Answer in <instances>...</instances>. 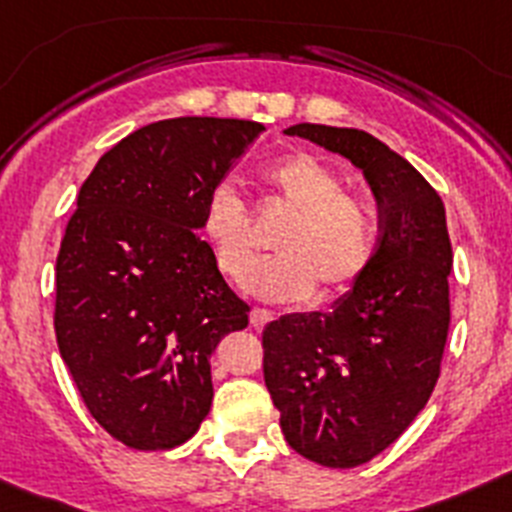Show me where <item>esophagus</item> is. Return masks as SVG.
I'll use <instances>...</instances> for the list:
<instances>
[{"instance_id": "34e87169", "label": "esophagus", "mask_w": 512, "mask_h": 512, "mask_svg": "<svg viewBox=\"0 0 512 512\" xmlns=\"http://www.w3.org/2000/svg\"><path fill=\"white\" fill-rule=\"evenodd\" d=\"M271 320H274V312L271 310H264V307H253L251 310V325L256 330H261L266 323H271Z\"/></svg>"}]
</instances>
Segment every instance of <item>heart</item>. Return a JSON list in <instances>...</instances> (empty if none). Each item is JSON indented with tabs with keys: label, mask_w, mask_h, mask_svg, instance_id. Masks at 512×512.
I'll list each match as a JSON object with an SVG mask.
<instances>
[{
	"label": "heart",
	"mask_w": 512,
	"mask_h": 512,
	"mask_svg": "<svg viewBox=\"0 0 512 512\" xmlns=\"http://www.w3.org/2000/svg\"><path fill=\"white\" fill-rule=\"evenodd\" d=\"M271 205L289 212L274 238L277 256L246 274L253 259L251 212L238 189L220 182L202 202L200 230L217 271L269 302H302L315 292L346 295L364 279L377 253L372 210L346 192L341 176L312 153H289L261 169Z\"/></svg>",
	"instance_id": "b5f03b06"
}]
</instances>
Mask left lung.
<instances>
[{"label": "left lung", "mask_w": 512, "mask_h": 512, "mask_svg": "<svg viewBox=\"0 0 512 512\" xmlns=\"http://www.w3.org/2000/svg\"><path fill=\"white\" fill-rule=\"evenodd\" d=\"M364 171L379 207L377 253L330 312L266 325L264 382L287 443L351 469L382 454L425 408L449 336L446 210L418 169L364 130L300 122L284 130Z\"/></svg>", "instance_id": "left-lung-1"}]
</instances>
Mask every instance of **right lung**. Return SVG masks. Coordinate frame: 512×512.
<instances>
[{
	"instance_id": "add662e5",
	"label": "right lung",
	"mask_w": 512,
	"mask_h": 512,
	"mask_svg": "<svg viewBox=\"0 0 512 512\" xmlns=\"http://www.w3.org/2000/svg\"><path fill=\"white\" fill-rule=\"evenodd\" d=\"M261 130L230 117L151 122L81 184L56 259L53 328L92 418L130 449H174L197 433L212 351L248 325L200 215Z\"/></svg>"
}]
</instances>
